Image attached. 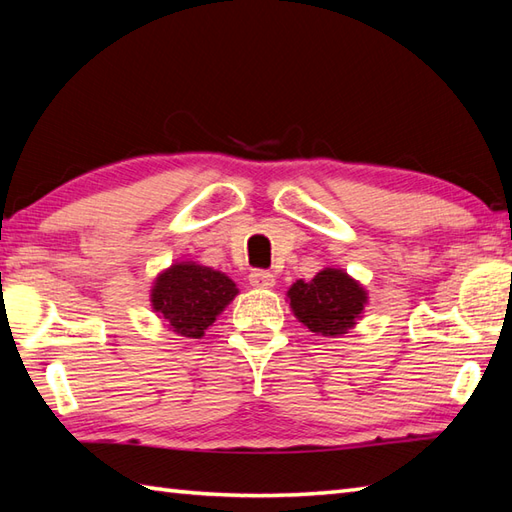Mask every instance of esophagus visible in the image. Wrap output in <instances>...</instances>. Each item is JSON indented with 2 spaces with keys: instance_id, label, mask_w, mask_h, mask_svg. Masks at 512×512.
I'll list each match as a JSON object with an SVG mask.
<instances>
[{
  "instance_id": "1",
  "label": "esophagus",
  "mask_w": 512,
  "mask_h": 512,
  "mask_svg": "<svg viewBox=\"0 0 512 512\" xmlns=\"http://www.w3.org/2000/svg\"><path fill=\"white\" fill-rule=\"evenodd\" d=\"M248 281H250V286H255V288H273L275 286V275L268 273V270L257 268L248 275Z\"/></svg>"
}]
</instances>
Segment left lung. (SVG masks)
Here are the masks:
<instances>
[{
    "instance_id": "left-lung-1",
    "label": "left lung",
    "mask_w": 512,
    "mask_h": 512,
    "mask_svg": "<svg viewBox=\"0 0 512 512\" xmlns=\"http://www.w3.org/2000/svg\"><path fill=\"white\" fill-rule=\"evenodd\" d=\"M288 297L295 317L310 332L330 339L354 328L367 303L365 290L336 268H325L310 281L299 279L288 290Z\"/></svg>"
}]
</instances>
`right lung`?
<instances>
[{"mask_svg":"<svg viewBox=\"0 0 512 512\" xmlns=\"http://www.w3.org/2000/svg\"><path fill=\"white\" fill-rule=\"evenodd\" d=\"M235 295L237 288L224 273L182 262L156 279V286L151 290V306L173 332L200 339Z\"/></svg>","mask_w":512,"mask_h":512,"instance_id":"add662e5","label":"right lung"}]
</instances>
